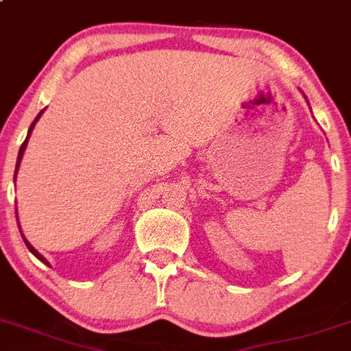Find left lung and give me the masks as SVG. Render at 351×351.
<instances>
[{"label": "left lung", "mask_w": 351, "mask_h": 351, "mask_svg": "<svg viewBox=\"0 0 351 351\" xmlns=\"http://www.w3.org/2000/svg\"><path fill=\"white\" fill-rule=\"evenodd\" d=\"M307 103H308V101H307Z\"/></svg>", "instance_id": "left-lung-1"}]
</instances>
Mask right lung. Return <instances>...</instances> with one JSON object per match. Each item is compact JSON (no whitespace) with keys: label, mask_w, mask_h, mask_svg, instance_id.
<instances>
[{"label":"right lung","mask_w":351,"mask_h":351,"mask_svg":"<svg viewBox=\"0 0 351 351\" xmlns=\"http://www.w3.org/2000/svg\"><path fill=\"white\" fill-rule=\"evenodd\" d=\"M43 112L44 110H40L39 114H37V117H35V121L34 123H32L30 125V128H28V135H26V139H25V143L21 144V148H19V155H17V164H16V175H14V180H16V176H17V171H19V166H21V160H23V155H25V149H26V144H28V139H30V135H32V132H34V126H35V123H37V121H39V117L43 116ZM17 225H19V221H17ZM21 235H23V232H21ZM23 239H25V243H26V246H28V250H30L32 253H34L35 257L39 258L40 262H44V264H46V266H49V262L46 261V258L43 257V255H40L39 252H37V250L34 248V246H32L30 243H28V241H26V237L25 235H23Z\"/></svg>","instance_id":"right-lung-1"}]
</instances>
